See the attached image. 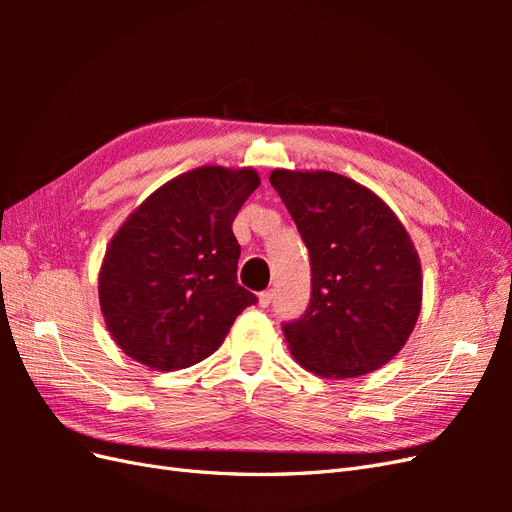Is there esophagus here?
Listing matches in <instances>:
<instances>
[{
  "label": "esophagus",
  "mask_w": 512,
  "mask_h": 512,
  "mask_svg": "<svg viewBox=\"0 0 512 512\" xmlns=\"http://www.w3.org/2000/svg\"><path fill=\"white\" fill-rule=\"evenodd\" d=\"M271 301H273V290H265V292H260V294H258V303H260V307H269V305H271Z\"/></svg>",
  "instance_id": "obj_1"
}]
</instances>
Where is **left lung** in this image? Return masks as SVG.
Here are the masks:
<instances>
[{
    "mask_svg": "<svg viewBox=\"0 0 512 512\" xmlns=\"http://www.w3.org/2000/svg\"><path fill=\"white\" fill-rule=\"evenodd\" d=\"M309 252L312 294L282 324L290 352L327 378L380 369L404 348L421 312V262L397 215L363 185L316 170H273Z\"/></svg>",
    "mask_w": 512,
    "mask_h": 512,
    "instance_id": "obj_1",
    "label": "left lung"
}]
</instances>
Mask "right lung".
Wrapping results in <instances>:
<instances>
[{"mask_svg": "<svg viewBox=\"0 0 512 512\" xmlns=\"http://www.w3.org/2000/svg\"><path fill=\"white\" fill-rule=\"evenodd\" d=\"M252 168L203 166L153 192L119 228L100 271V307L134 361L175 371L218 350L256 294L237 282L239 209Z\"/></svg>", "mask_w": 512, "mask_h": 512, "instance_id": "obj_1", "label": "right lung"}]
</instances>
